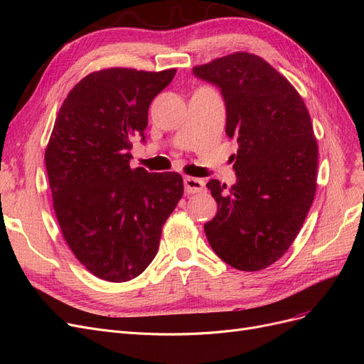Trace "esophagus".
Here are the masks:
<instances>
[{"label": "esophagus", "mask_w": 364, "mask_h": 364, "mask_svg": "<svg viewBox=\"0 0 364 364\" xmlns=\"http://www.w3.org/2000/svg\"><path fill=\"white\" fill-rule=\"evenodd\" d=\"M183 185H185V191L188 194H197L205 190V182L197 178H185Z\"/></svg>", "instance_id": "esophagus-1"}]
</instances>
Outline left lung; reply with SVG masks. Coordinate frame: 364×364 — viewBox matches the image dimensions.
<instances>
[{
  "label": "left lung",
  "instance_id": "8db88e82",
  "mask_svg": "<svg viewBox=\"0 0 364 364\" xmlns=\"http://www.w3.org/2000/svg\"><path fill=\"white\" fill-rule=\"evenodd\" d=\"M193 73L220 87L226 135L238 141L237 182L206 183L218 205L206 238L234 269L262 270L289 250L314 200L318 149L310 114L294 86L255 54H228Z\"/></svg>",
  "mask_w": 364,
  "mask_h": 364
}]
</instances>
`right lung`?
<instances>
[{
    "label": "right lung",
    "mask_w": 364,
    "mask_h": 364,
    "mask_svg": "<svg viewBox=\"0 0 364 364\" xmlns=\"http://www.w3.org/2000/svg\"><path fill=\"white\" fill-rule=\"evenodd\" d=\"M176 68H106L62 103L46 150L53 206L67 245L97 278L126 282L155 258L162 226L183 194L179 173L130 168V138L144 141L149 106Z\"/></svg>",
    "instance_id": "add662e5"
}]
</instances>
